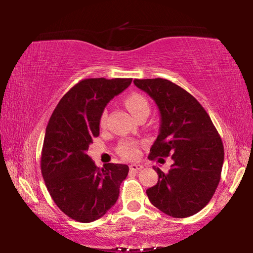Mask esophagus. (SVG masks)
<instances>
[{
  "mask_svg": "<svg viewBox=\"0 0 253 253\" xmlns=\"http://www.w3.org/2000/svg\"><path fill=\"white\" fill-rule=\"evenodd\" d=\"M142 169H143V166L139 164H131L129 166V169L131 170V172H138V170H140Z\"/></svg>",
  "mask_w": 253,
  "mask_h": 253,
  "instance_id": "obj_1",
  "label": "esophagus"
}]
</instances>
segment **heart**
<instances>
[{
  "instance_id": "heart-1",
  "label": "heart",
  "mask_w": 253,
  "mask_h": 253,
  "mask_svg": "<svg viewBox=\"0 0 253 253\" xmlns=\"http://www.w3.org/2000/svg\"><path fill=\"white\" fill-rule=\"evenodd\" d=\"M125 105L132 117H136L137 115L147 113L149 114V104L146 98L140 93H131L125 99ZM107 111L105 110L100 117V125L104 126L107 121ZM117 151L119 155L127 160H135L139 154V145L135 140H124L118 145Z\"/></svg>"
}]
</instances>
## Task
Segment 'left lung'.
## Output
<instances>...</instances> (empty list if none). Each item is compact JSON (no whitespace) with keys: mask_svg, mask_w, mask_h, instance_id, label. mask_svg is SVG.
<instances>
[{"mask_svg":"<svg viewBox=\"0 0 253 253\" xmlns=\"http://www.w3.org/2000/svg\"><path fill=\"white\" fill-rule=\"evenodd\" d=\"M134 84L161 113L160 134L148 158L173 160L168 173L154 168L158 181L146 191L148 199L169 216L193 215L210 202L221 179L224 148L219 132L202 105L172 81L135 79Z\"/></svg>","mask_w":253,"mask_h":253,"instance_id":"left-lung-1","label":"left lung"}]
</instances>
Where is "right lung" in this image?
Segmentation results:
<instances>
[{
	"instance_id": "1",
	"label": "right lung",
	"mask_w": 253,
	"mask_h": 253,
	"mask_svg": "<svg viewBox=\"0 0 253 253\" xmlns=\"http://www.w3.org/2000/svg\"><path fill=\"white\" fill-rule=\"evenodd\" d=\"M131 78H89L79 81L55 107L45 129L41 173L57 207L71 219L89 223L116 203L129 168L106 164L99 169L88 156L99 136L106 105L131 84Z\"/></svg>"
}]
</instances>
